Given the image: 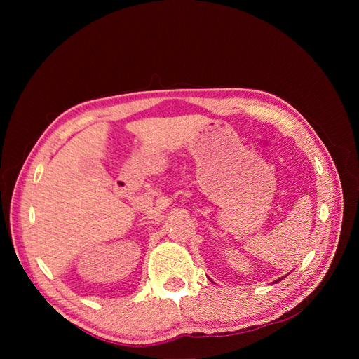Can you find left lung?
Returning <instances> with one entry per match:
<instances>
[{"instance_id": "8db88e82", "label": "left lung", "mask_w": 359, "mask_h": 359, "mask_svg": "<svg viewBox=\"0 0 359 359\" xmlns=\"http://www.w3.org/2000/svg\"><path fill=\"white\" fill-rule=\"evenodd\" d=\"M286 277H287V274H286V276H283V277H281V278H278V280H276V281H274V283H278V281H280V280H283V278H286Z\"/></svg>"}]
</instances>
